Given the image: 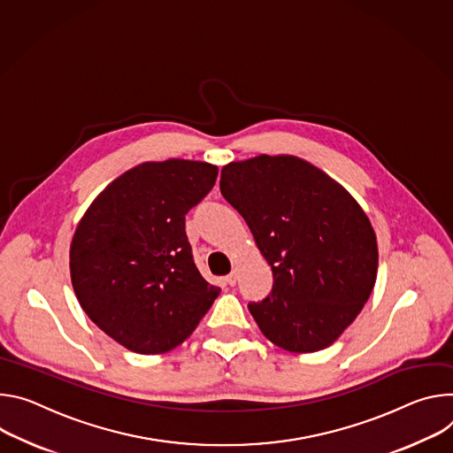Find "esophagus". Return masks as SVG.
Wrapping results in <instances>:
<instances>
[{"instance_id": "obj_1", "label": "esophagus", "mask_w": 453, "mask_h": 453, "mask_svg": "<svg viewBox=\"0 0 453 453\" xmlns=\"http://www.w3.org/2000/svg\"><path fill=\"white\" fill-rule=\"evenodd\" d=\"M225 282H226L228 286H235V282H237V273L232 272L230 275H226V277H225Z\"/></svg>"}]
</instances>
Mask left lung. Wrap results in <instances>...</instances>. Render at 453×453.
<instances>
[{
	"label": "left lung",
	"instance_id": "1",
	"mask_svg": "<svg viewBox=\"0 0 453 453\" xmlns=\"http://www.w3.org/2000/svg\"><path fill=\"white\" fill-rule=\"evenodd\" d=\"M219 188L273 272L272 293L248 304L263 334L289 353L329 347L376 282V234L358 201L289 155L230 162Z\"/></svg>",
	"mask_w": 453,
	"mask_h": 453
}]
</instances>
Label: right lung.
Instances as JSON below:
<instances>
[{"mask_svg": "<svg viewBox=\"0 0 453 453\" xmlns=\"http://www.w3.org/2000/svg\"><path fill=\"white\" fill-rule=\"evenodd\" d=\"M218 167L171 158L113 180L84 212L70 246L72 286L84 313L138 355L185 342L219 288L197 272L185 214L214 187Z\"/></svg>", "mask_w": 453, "mask_h": 453, "instance_id": "obj_1", "label": "right lung"}]
</instances>
